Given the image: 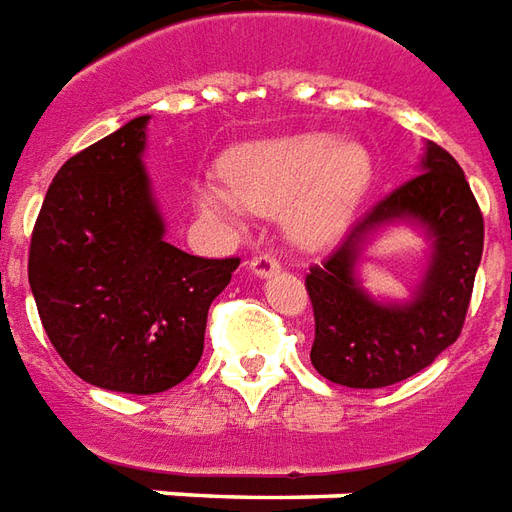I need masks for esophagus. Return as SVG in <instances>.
I'll return each mask as SVG.
<instances>
[{
    "instance_id": "esophagus-1",
    "label": "esophagus",
    "mask_w": 512,
    "mask_h": 512,
    "mask_svg": "<svg viewBox=\"0 0 512 512\" xmlns=\"http://www.w3.org/2000/svg\"><path fill=\"white\" fill-rule=\"evenodd\" d=\"M248 264H250V273L256 275V278H267V275H273L281 270V262L275 259L273 253H256Z\"/></svg>"
}]
</instances>
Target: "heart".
<instances>
[{"label":"heart","instance_id":"obj_1","mask_svg":"<svg viewBox=\"0 0 512 512\" xmlns=\"http://www.w3.org/2000/svg\"><path fill=\"white\" fill-rule=\"evenodd\" d=\"M226 184L195 190L201 212L237 226L242 212L286 209L289 234L303 248H328L344 237L375 181L361 143L331 132L286 134L239 148L223 165Z\"/></svg>","mask_w":512,"mask_h":512}]
</instances>
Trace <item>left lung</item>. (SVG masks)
<instances>
[{
  "instance_id": "obj_1",
  "label": "left lung",
  "mask_w": 512,
  "mask_h": 512,
  "mask_svg": "<svg viewBox=\"0 0 512 512\" xmlns=\"http://www.w3.org/2000/svg\"><path fill=\"white\" fill-rule=\"evenodd\" d=\"M419 170L355 220L342 245L306 275L314 306L311 364L331 383L350 389L400 383L460 336L482 259V212L449 151L427 143ZM397 222L422 225L434 250L412 300L380 304L357 284L354 267L371 237Z\"/></svg>"
}]
</instances>
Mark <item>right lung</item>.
Segmentation results:
<instances>
[{"mask_svg": "<svg viewBox=\"0 0 512 512\" xmlns=\"http://www.w3.org/2000/svg\"><path fill=\"white\" fill-rule=\"evenodd\" d=\"M148 115L57 170L30 242V289L54 350L107 391L159 394L204 353L209 306L239 259H201L165 242L143 168Z\"/></svg>", "mask_w": 512, "mask_h": 512, "instance_id": "right-lung-1", "label": "right lung"}]
</instances>
